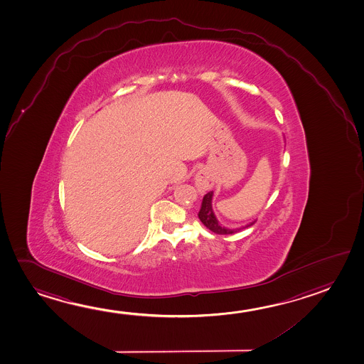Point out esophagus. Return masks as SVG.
<instances>
[{"label": "esophagus", "mask_w": 364, "mask_h": 364, "mask_svg": "<svg viewBox=\"0 0 364 364\" xmlns=\"http://www.w3.org/2000/svg\"><path fill=\"white\" fill-rule=\"evenodd\" d=\"M213 186V178L212 173H209L207 168H202L198 171L196 175V188L200 194H204L205 191H209Z\"/></svg>", "instance_id": "34e87169"}]
</instances>
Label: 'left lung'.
Returning a JSON list of instances; mask_svg holds the SVG:
<instances>
[{
	"label": "left lung",
	"mask_w": 364,
	"mask_h": 364,
	"mask_svg": "<svg viewBox=\"0 0 364 364\" xmlns=\"http://www.w3.org/2000/svg\"><path fill=\"white\" fill-rule=\"evenodd\" d=\"M212 199H213V191H208L203 197L202 205H200L199 213H198L200 222L212 232L218 233V235H231V233L239 232L240 230H242L245 227H249L255 223V220H252L250 223H247L246 226L237 227V228H228V227L222 226L220 220H217L215 212H213Z\"/></svg>",
	"instance_id": "8db88e82"
}]
</instances>
